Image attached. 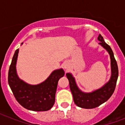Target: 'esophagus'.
Returning <instances> with one entry per match:
<instances>
[{"instance_id": "obj_1", "label": "esophagus", "mask_w": 125, "mask_h": 125, "mask_svg": "<svg viewBox=\"0 0 125 125\" xmlns=\"http://www.w3.org/2000/svg\"><path fill=\"white\" fill-rule=\"evenodd\" d=\"M63 66H64V68L65 69H68V65L67 64V63H65Z\"/></svg>"}]
</instances>
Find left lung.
I'll return each instance as SVG.
<instances>
[{"label": "left lung", "mask_w": 125, "mask_h": 125, "mask_svg": "<svg viewBox=\"0 0 125 125\" xmlns=\"http://www.w3.org/2000/svg\"><path fill=\"white\" fill-rule=\"evenodd\" d=\"M98 40L101 45L110 54L111 60V77L107 83L103 87L89 93L81 91L76 85L75 78L71 73H67V78L69 82V85L73 94L74 104L78 107L85 109H91L99 106L108 100L114 92L118 78V67L114 58L112 50L108 44L105 43L103 36L99 34Z\"/></svg>", "instance_id": "1"}]
</instances>
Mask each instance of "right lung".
I'll list each match as a JSON object with an SVG mask.
<instances>
[{
    "label": "right lung",
    "instance_id": "1",
    "mask_svg": "<svg viewBox=\"0 0 125 125\" xmlns=\"http://www.w3.org/2000/svg\"><path fill=\"white\" fill-rule=\"evenodd\" d=\"M19 51L18 49L15 52L8 72V83L13 95L17 102L27 110L36 112L49 110L54 104L58 82L64 76V71L63 69L53 71L42 83L29 84L19 78L17 73Z\"/></svg>",
    "mask_w": 125,
    "mask_h": 125
}]
</instances>
